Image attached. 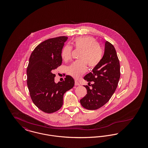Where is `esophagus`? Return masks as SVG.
<instances>
[{"label": "esophagus", "instance_id": "obj_1", "mask_svg": "<svg viewBox=\"0 0 148 148\" xmlns=\"http://www.w3.org/2000/svg\"><path fill=\"white\" fill-rule=\"evenodd\" d=\"M80 84L79 83V82L77 81V80H75V85H76V86H78V85H79Z\"/></svg>", "mask_w": 148, "mask_h": 148}]
</instances>
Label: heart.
<instances>
[{
  "label": "heart",
  "instance_id": "heart-1",
  "mask_svg": "<svg viewBox=\"0 0 148 148\" xmlns=\"http://www.w3.org/2000/svg\"><path fill=\"white\" fill-rule=\"evenodd\" d=\"M75 49L81 50L79 60L70 65L66 69L67 74L74 78L82 76L87 69V65L90 69L95 68L100 63L103 51L96 39L90 36H82L75 38L73 42ZM72 48L65 45L62 50L61 56L65 61L70 60L71 57Z\"/></svg>",
  "mask_w": 148,
  "mask_h": 148
}]
</instances>
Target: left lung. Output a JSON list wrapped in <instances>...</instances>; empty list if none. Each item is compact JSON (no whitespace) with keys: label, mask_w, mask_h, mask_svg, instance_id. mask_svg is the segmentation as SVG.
<instances>
[{"label":"left lung","mask_w":148,"mask_h":148,"mask_svg":"<svg viewBox=\"0 0 148 148\" xmlns=\"http://www.w3.org/2000/svg\"><path fill=\"white\" fill-rule=\"evenodd\" d=\"M120 77V63L115 49L110 42L105 44L104 54L100 63L84 79L91 84L92 89L85 86L87 94L80 100L83 107L96 110L105 105L115 91Z\"/></svg>","instance_id":"left-lung-1"}]
</instances>
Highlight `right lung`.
Returning <instances> with one entry per match:
<instances>
[{"mask_svg": "<svg viewBox=\"0 0 148 148\" xmlns=\"http://www.w3.org/2000/svg\"><path fill=\"white\" fill-rule=\"evenodd\" d=\"M67 36L50 38L39 44L32 53L27 67V83L33 103L47 113L56 112L63 104V95L74 85V80L66 75L56 83L53 72L62 63V50Z\"/></svg>", "mask_w": 148, "mask_h": 148, "instance_id": "right-lung-1", "label": "right lung"}]
</instances>
